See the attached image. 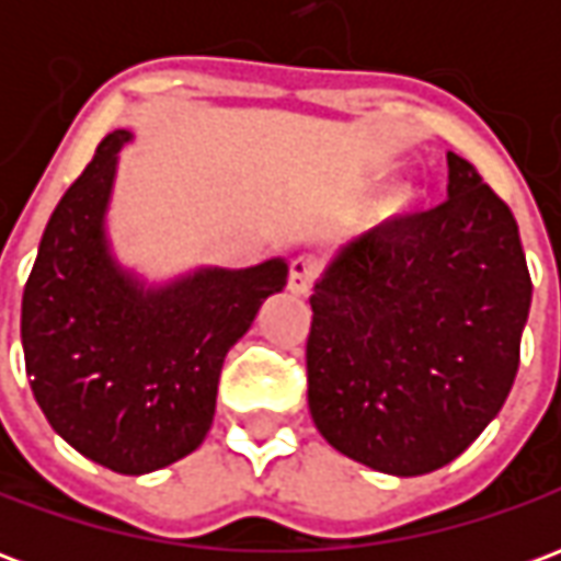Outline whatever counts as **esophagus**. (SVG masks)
<instances>
[{
    "instance_id": "34e87169",
    "label": "esophagus",
    "mask_w": 561,
    "mask_h": 561,
    "mask_svg": "<svg viewBox=\"0 0 561 561\" xmlns=\"http://www.w3.org/2000/svg\"><path fill=\"white\" fill-rule=\"evenodd\" d=\"M318 276V264L312 261V257H294L291 261V270H288V291L291 294H309L312 291V282H316Z\"/></svg>"
}]
</instances>
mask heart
<instances>
[{
    "label": "heart",
    "instance_id": "heart-1",
    "mask_svg": "<svg viewBox=\"0 0 561 561\" xmlns=\"http://www.w3.org/2000/svg\"><path fill=\"white\" fill-rule=\"evenodd\" d=\"M423 207V188L414 183L390 185L388 192L373 197L360 213H357V231L366 233H385L397 231L405 221L414 219V213Z\"/></svg>",
    "mask_w": 561,
    "mask_h": 561
}]
</instances>
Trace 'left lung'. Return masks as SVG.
Returning <instances> with one entry per match:
<instances>
[{"instance_id": "1", "label": "left lung", "mask_w": 561, "mask_h": 561, "mask_svg": "<svg viewBox=\"0 0 561 561\" xmlns=\"http://www.w3.org/2000/svg\"><path fill=\"white\" fill-rule=\"evenodd\" d=\"M309 412L340 454L414 478L447 466L505 405L531 279L514 213L447 152V201L342 245L316 282Z\"/></svg>"}]
</instances>
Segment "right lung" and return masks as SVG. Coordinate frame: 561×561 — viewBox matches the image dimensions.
<instances>
[{"label": "right lung", "instance_id": "1", "mask_svg": "<svg viewBox=\"0 0 561 561\" xmlns=\"http://www.w3.org/2000/svg\"><path fill=\"white\" fill-rule=\"evenodd\" d=\"M128 140L111 131L56 204L23 288L20 340L56 433L104 469L147 474L207 438L225 354L285 288L288 264L197 267L159 285L123 267L107 207Z\"/></svg>", "mask_w": 561, "mask_h": 561}]
</instances>
